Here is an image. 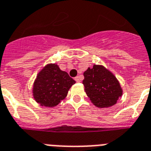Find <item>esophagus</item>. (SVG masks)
<instances>
[{
    "instance_id": "obj_1",
    "label": "esophagus",
    "mask_w": 151,
    "mask_h": 151,
    "mask_svg": "<svg viewBox=\"0 0 151 151\" xmlns=\"http://www.w3.org/2000/svg\"><path fill=\"white\" fill-rule=\"evenodd\" d=\"M75 80H76L77 83H79V82L81 81V78H80V76H78L75 77Z\"/></svg>"
}]
</instances>
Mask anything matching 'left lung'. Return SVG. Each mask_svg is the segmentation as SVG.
<instances>
[{
  "label": "left lung",
  "instance_id": "left-lung-1",
  "mask_svg": "<svg viewBox=\"0 0 151 151\" xmlns=\"http://www.w3.org/2000/svg\"><path fill=\"white\" fill-rule=\"evenodd\" d=\"M83 84L88 97L98 108H108L116 104L122 90L114 75L101 65H94L84 73Z\"/></svg>",
  "mask_w": 151,
  "mask_h": 151
}]
</instances>
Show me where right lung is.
Returning <instances> with one entry per match:
<instances>
[{
	"label": "right lung",
	"instance_id": "add662e5",
	"mask_svg": "<svg viewBox=\"0 0 151 151\" xmlns=\"http://www.w3.org/2000/svg\"><path fill=\"white\" fill-rule=\"evenodd\" d=\"M74 83V79L57 65H48L39 72L35 81L34 98L40 105L55 107L65 98Z\"/></svg>",
	"mask_w": 151,
	"mask_h": 151
}]
</instances>
